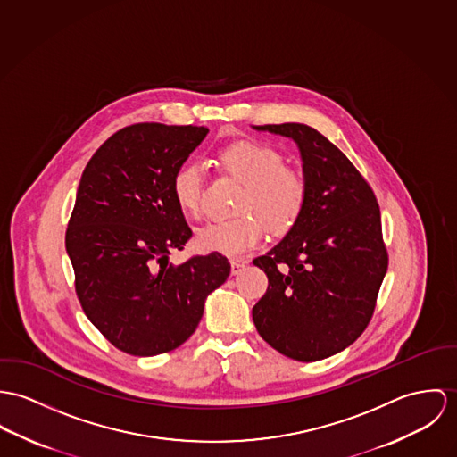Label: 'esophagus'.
<instances>
[{
  "instance_id": "esophagus-1",
  "label": "esophagus",
  "mask_w": 457,
  "mask_h": 457,
  "mask_svg": "<svg viewBox=\"0 0 457 457\" xmlns=\"http://www.w3.org/2000/svg\"><path fill=\"white\" fill-rule=\"evenodd\" d=\"M245 268V262H240V261H233L231 262V275H238L242 270Z\"/></svg>"
}]
</instances>
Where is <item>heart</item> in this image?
I'll return each instance as SVG.
<instances>
[{"instance_id":"b5f03b06","label":"heart","mask_w":457,"mask_h":457,"mask_svg":"<svg viewBox=\"0 0 457 457\" xmlns=\"http://www.w3.org/2000/svg\"><path fill=\"white\" fill-rule=\"evenodd\" d=\"M222 168L244 182L235 219L212 220L196 233V247L204 253L240 257L261 245L266 225L286 231L296 224L308 198V182L303 171L284 166L277 149L255 142L238 140L217 151ZM204 168L198 162L180 164L171 177V193L177 204L189 215L200 213L204 193Z\"/></svg>"}]
</instances>
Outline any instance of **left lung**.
<instances>
[{
    "label": "left lung",
    "instance_id": "8db88e82",
    "mask_svg": "<svg viewBox=\"0 0 457 457\" xmlns=\"http://www.w3.org/2000/svg\"><path fill=\"white\" fill-rule=\"evenodd\" d=\"M253 129L293 138L308 182L296 224L253 261L268 277L253 324L280 354L319 361L354 344L373 315L389 262L380 208L347 155L317 129L298 122Z\"/></svg>",
    "mask_w": 457,
    "mask_h": 457
}]
</instances>
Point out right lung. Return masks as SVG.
<instances>
[{
  "instance_id": "right-lung-1",
  "label": "right lung",
  "mask_w": 457,
  "mask_h": 457,
  "mask_svg": "<svg viewBox=\"0 0 457 457\" xmlns=\"http://www.w3.org/2000/svg\"><path fill=\"white\" fill-rule=\"evenodd\" d=\"M204 126L140 122L112 135L87 162L66 229L75 291L87 319L126 354H164L198 328L204 300L231 271L219 253L171 264L193 237L171 177Z\"/></svg>"
}]
</instances>
